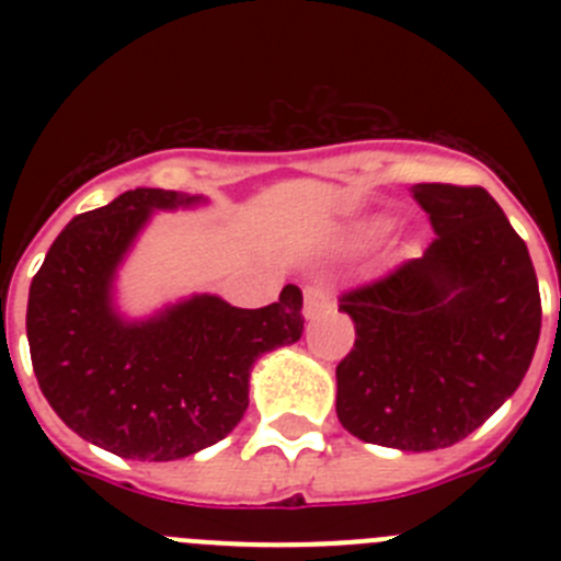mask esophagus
Returning a JSON list of instances; mask_svg holds the SVG:
<instances>
[{"label":"esophagus","mask_w":561,"mask_h":561,"mask_svg":"<svg viewBox=\"0 0 561 561\" xmlns=\"http://www.w3.org/2000/svg\"><path fill=\"white\" fill-rule=\"evenodd\" d=\"M306 306H304V311H306V317H317V314H323V311H329L331 306V291H329V286H323V284H311V286H306Z\"/></svg>","instance_id":"34e87169"}]
</instances>
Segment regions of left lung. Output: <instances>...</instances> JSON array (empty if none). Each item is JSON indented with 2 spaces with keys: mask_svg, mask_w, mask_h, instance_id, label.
I'll return each mask as SVG.
<instances>
[{
  "mask_svg": "<svg viewBox=\"0 0 561 561\" xmlns=\"http://www.w3.org/2000/svg\"><path fill=\"white\" fill-rule=\"evenodd\" d=\"M424 255L340 297L354 348L336 365V415L365 444L453 447L519 388L542 329L537 272L497 202L421 182Z\"/></svg>",
  "mask_w": 561,
  "mask_h": 561,
  "instance_id": "left-lung-1",
  "label": "left lung"
}]
</instances>
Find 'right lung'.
Here are the masks:
<instances>
[{"label":"right lung","mask_w":561,"mask_h":561,"mask_svg":"<svg viewBox=\"0 0 561 561\" xmlns=\"http://www.w3.org/2000/svg\"><path fill=\"white\" fill-rule=\"evenodd\" d=\"M202 202L160 187L126 191L76 216L30 284L27 342L38 388L69 430L131 460H176L232 433L250 404L252 362L304 334V291L236 309L216 295L128 323L112 280L151 210Z\"/></svg>","instance_id":"1"}]
</instances>
